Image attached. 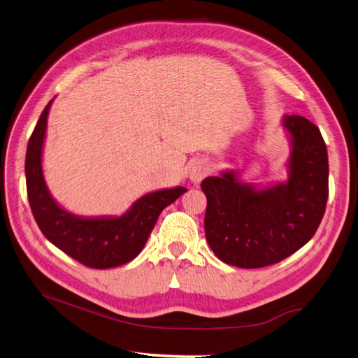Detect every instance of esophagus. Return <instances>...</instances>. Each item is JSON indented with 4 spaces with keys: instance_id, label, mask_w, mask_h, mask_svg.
<instances>
[{
    "instance_id": "obj_1",
    "label": "esophagus",
    "mask_w": 358,
    "mask_h": 358,
    "mask_svg": "<svg viewBox=\"0 0 358 358\" xmlns=\"http://www.w3.org/2000/svg\"><path fill=\"white\" fill-rule=\"evenodd\" d=\"M208 175V166L204 163H195L189 169V178H191L194 183H200V181Z\"/></svg>"
}]
</instances>
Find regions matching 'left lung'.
<instances>
[{"label": "left lung", "instance_id": "left-lung-1", "mask_svg": "<svg viewBox=\"0 0 358 358\" xmlns=\"http://www.w3.org/2000/svg\"><path fill=\"white\" fill-rule=\"evenodd\" d=\"M283 123L294 144L287 183L255 191L232 172L201 181L206 240L220 260L237 268L285 260L314 237L324 215L329 164L320 129L300 115Z\"/></svg>", "mask_w": 358, "mask_h": 358}]
</instances>
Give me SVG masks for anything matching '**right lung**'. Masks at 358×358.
Listing matches in <instances>:
<instances>
[{"mask_svg":"<svg viewBox=\"0 0 358 358\" xmlns=\"http://www.w3.org/2000/svg\"><path fill=\"white\" fill-rule=\"evenodd\" d=\"M50 103L30 135L26 154L27 199L35 222L45 238L87 268L108 269L126 264L143 250L162 210L187 189L175 187L144 195L118 218H80L66 212L53 201L41 171Z\"/></svg>","mask_w":358,"mask_h":358,"instance_id":"add662e5","label":"right lung"}]
</instances>
